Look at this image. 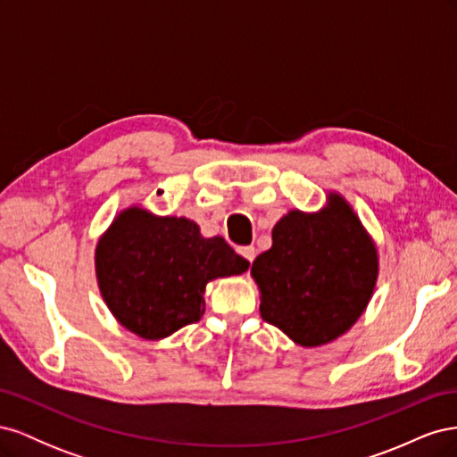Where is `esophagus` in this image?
I'll return each mask as SVG.
<instances>
[{
  "mask_svg": "<svg viewBox=\"0 0 457 457\" xmlns=\"http://www.w3.org/2000/svg\"><path fill=\"white\" fill-rule=\"evenodd\" d=\"M238 253L245 259V261H250V262H253V259H255V247L253 245H245V247H238Z\"/></svg>",
  "mask_w": 457,
  "mask_h": 457,
  "instance_id": "34e87169",
  "label": "esophagus"
}]
</instances>
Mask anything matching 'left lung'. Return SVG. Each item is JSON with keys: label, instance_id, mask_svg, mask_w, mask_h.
Returning a JSON list of instances; mask_svg holds the SVG:
<instances>
[{"label": "left lung", "instance_id": "8db88e82", "mask_svg": "<svg viewBox=\"0 0 457 457\" xmlns=\"http://www.w3.org/2000/svg\"><path fill=\"white\" fill-rule=\"evenodd\" d=\"M378 272V247L339 192H328L320 212H287L272 228V247L252 265L262 320L301 347H320L351 329Z\"/></svg>", "mask_w": 457, "mask_h": 457}]
</instances>
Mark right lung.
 <instances>
[{
	"instance_id": "add662e5",
	"label": "right lung",
	"mask_w": 457,
	"mask_h": 457,
	"mask_svg": "<svg viewBox=\"0 0 457 457\" xmlns=\"http://www.w3.org/2000/svg\"><path fill=\"white\" fill-rule=\"evenodd\" d=\"M250 261L220 238H204L187 217H160L141 205L120 212L96 242L95 272L116 320L158 341L198 322L205 284L242 274Z\"/></svg>"
}]
</instances>
